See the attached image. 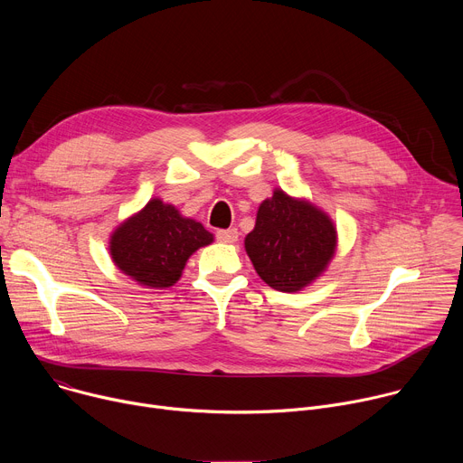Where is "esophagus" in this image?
<instances>
[{
    "label": "esophagus",
    "instance_id": "obj_1",
    "mask_svg": "<svg viewBox=\"0 0 463 463\" xmlns=\"http://www.w3.org/2000/svg\"><path fill=\"white\" fill-rule=\"evenodd\" d=\"M216 238L218 241L222 243H234L238 240V229H225V231H218L216 232Z\"/></svg>",
    "mask_w": 463,
    "mask_h": 463
}]
</instances>
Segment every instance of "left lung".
<instances>
[{
  "label": "left lung",
  "instance_id": "1",
  "mask_svg": "<svg viewBox=\"0 0 463 463\" xmlns=\"http://www.w3.org/2000/svg\"><path fill=\"white\" fill-rule=\"evenodd\" d=\"M337 231L315 205L284 190L258 207L245 250L260 279L277 291L295 293L311 284L334 258Z\"/></svg>",
  "mask_w": 463,
  "mask_h": 463
}]
</instances>
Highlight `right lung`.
Wrapping results in <instances>:
<instances>
[{
  "instance_id": "add662e5",
  "label": "right lung",
  "mask_w": 463,
  "mask_h": 463,
  "mask_svg": "<svg viewBox=\"0 0 463 463\" xmlns=\"http://www.w3.org/2000/svg\"><path fill=\"white\" fill-rule=\"evenodd\" d=\"M214 236L195 220L183 218L174 205L154 197L143 211L120 223L109 240L115 266L141 286H174L186 260Z\"/></svg>"
}]
</instances>
